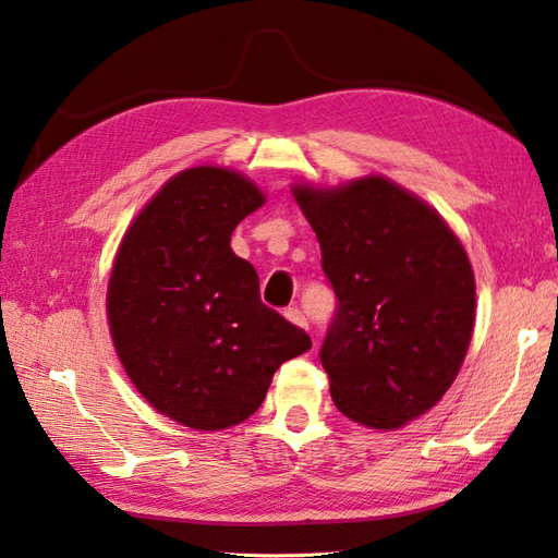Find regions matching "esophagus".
Returning <instances> with one entry per match:
<instances>
[{"mask_svg": "<svg viewBox=\"0 0 558 558\" xmlns=\"http://www.w3.org/2000/svg\"><path fill=\"white\" fill-rule=\"evenodd\" d=\"M284 318H288L290 323H294V326H300V328H306V330H308V320H306V316H304L302 311L296 308V306L284 308Z\"/></svg>", "mask_w": 558, "mask_h": 558, "instance_id": "1", "label": "esophagus"}]
</instances>
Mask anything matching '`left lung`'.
Masks as SVG:
<instances>
[{
    "label": "left lung",
    "instance_id": "obj_1",
    "mask_svg": "<svg viewBox=\"0 0 558 558\" xmlns=\"http://www.w3.org/2000/svg\"><path fill=\"white\" fill-rule=\"evenodd\" d=\"M292 194L320 242L338 311L320 347L347 418L395 430L433 409L469 352L475 278L459 238L383 175Z\"/></svg>",
    "mask_w": 558,
    "mask_h": 558
}]
</instances>
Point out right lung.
Here are the masks:
<instances>
[{
    "label": "right lung",
    "mask_w": 558,
    "mask_h": 558,
    "mask_svg": "<svg viewBox=\"0 0 558 558\" xmlns=\"http://www.w3.org/2000/svg\"><path fill=\"white\" fill-rule=\"evenodd\" d=\"M264 202L242 173L187 168L154 194L116 254V354L154 409L194 430L250 418L274 373L311 347L262 302L254 266L230 250L232 230Z\"/></svg>",
    "instance_id": "add662e5"
}]
</instances>
